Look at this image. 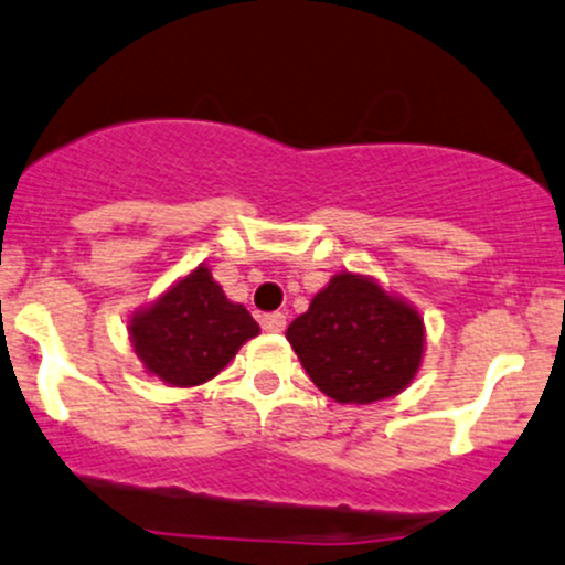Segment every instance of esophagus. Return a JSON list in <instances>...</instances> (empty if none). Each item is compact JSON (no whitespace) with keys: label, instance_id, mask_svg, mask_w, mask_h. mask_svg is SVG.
I'll list each match as a JSON object with an SVG mask.
<instances>
[{"label":"esophagus","instance_id":"1","mask_svg":"<svg viewBox=\"0 0 565 565\" xmlns=\"http://www.w3.org/2000/svg\"><path fill=\"white\" fill-rule=\"evenodd\" d=\"M260 326H264V331H269V333H280V331H285V315L282 312L264 315V318H260Z\"/></svg>","mask_w":565,"mask_h":565}]
</instances>
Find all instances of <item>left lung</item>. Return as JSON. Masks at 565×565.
Listing matches in <instances>:
<instances>
[{
  "label": "left lung",
  "instance_id": "left-lung-1",
  "mask_svg": "<svg viewBox=\"0 0 565 565\" xmlns=\"http://www.w3.org/2000/svg\"><path fill=\"white\" fill-rule=\"evenodd\" d=\"M285 337L318 391L339 404L398 396L426 355V323L417 307L355 271L333 275Z\"/></svg>",
  "mask_w": 565,
  "mask_h": 565
}]
</instances>
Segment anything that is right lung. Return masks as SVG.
<instances>
[{
    "label": "right lung",
    "instance_id": "add662e5",
    "mask_svg": "<svg viewBox=\"0 0 565 565\" xmlns=\"http://www.w3.org/2000/svg\"><path fill=\"white\" fill-rule=\"evenodd\" d=\"M260 329L199 264L129 318L131 348L150 377L169 387H196L221 374Z\"/></svg>",
    "mask_w": 565,
    "mask_h": 565
}]
</instances>
